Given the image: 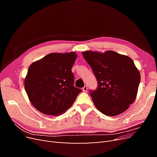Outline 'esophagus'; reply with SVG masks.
I'll list each match as a JSON object with an SVG mask.
<instances>
[{
  "mask_svg": "<svg viewBox=\"0 0 157 157\" xmlns=\"http://www.w3.org/2000/svg\"><path fill=\"white\" fill-rule=\"evenodd\" d=\"M82 91L84 92H86L88 91V86H84L82 88Z\"/></svg>",
  "mask_w": 157,
  "mask_h": 157,
  "instance_id": "1",
  "label": "esophagus"
}]
</instances>
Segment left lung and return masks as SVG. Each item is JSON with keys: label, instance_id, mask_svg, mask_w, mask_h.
Masks as SVG:
<instances>
[{"label": "left lung", "instance_id": "1", "mask_svg": "<svg viewBox=\"0 0 157 157\" xmlns=\"http://www.w3.org/2000/svg\"><path fill=\"white\" fill-rule=\"evenodd\" d=\"M82 54L98 81L97 89L90 90L95 106L110 117L127 110L135 100L141 80L133 60L114 51Z\"/></svg>", "mask_w": 157, "mask_h": 157}]
</instances>
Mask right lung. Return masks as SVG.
Segmentation results:
<instances>
[{
  "instance_id": "obj_1",
  "label": "right lung",
  "mask_w": 157,
  "mask_h": 157,
  "mask_svg": "<svg viewBox=\"0 0 157 157\" xmlns=\"http://www.w3.org/2000/svg\"><path fill=\"white\" fill-rule=\"evenodd\" d=\"M75 52L52 53L33 63L25 78V88L32 105L48 115H59L69 109L82 90L74 84L71 71Z\"/></svg>"
}]
</instances>
